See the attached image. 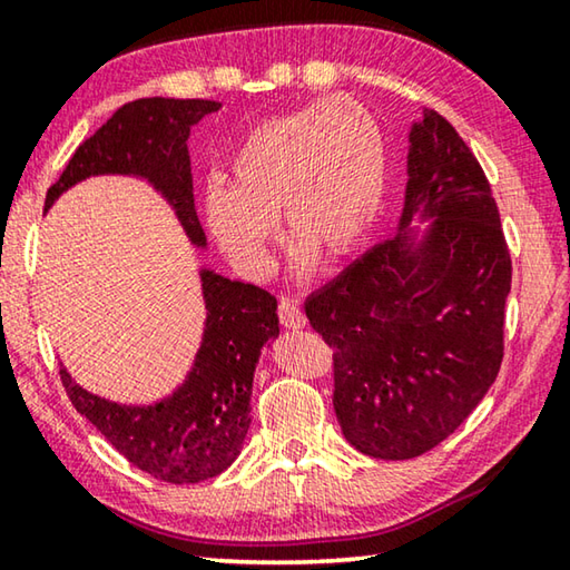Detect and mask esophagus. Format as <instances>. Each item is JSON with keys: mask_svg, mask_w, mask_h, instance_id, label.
Returning <instances> with one entry per match:
<instances>
[{"mask_svg": "<svg viewBox=\"0 0 570 570\" xmlns=\"http://www.w3.org/2000/svg\"><path fill=\"white\" fill-rule=\"evenodd\" d=\"M278 320L286 326V330H304L306 316L294 298H282L278 302Z\"/></svg>", "mask_w": 570, "mask_h": 570, "instance_id": "1", "label": "esophagus"}]
</instances>
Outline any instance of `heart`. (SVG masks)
Wrapping results in <instances>:
<instances>
[{
  "label": "heart",
  "instance_id": "1",
  "mask_svg": "<svg viewBox=\"0 0 570 570\" xmlns=\"http://www.w3.org/2000/svg\"><path fill=\"white\" fill-rule=\"evenodd\" d=\"M387 146L374 115L352 98H332L250 128L228 158L226 183L200 204L208 236L248 278L272 268L278 216L296 244V272L320 254L344 262L370 238L387 193Z\"/></svg>",
  "mask_w": 570,
  "mask_h": 570
}]
</instances>
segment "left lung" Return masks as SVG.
<instances>
[{"label": "left lung", "mask_w": 570, "mask_h": 570, "mask_svg": "<svg viewBox=\"0 0 570 570\" xmlns=\"http://www.w3.org/2000/svg\"><path fill=\"white\" fill-rule=\"evenodd\" d=\"M407 138L397 234L304 306L334 352L344 438L380 460L440 445L485 397L513 274L490 183L458 130L422 108Z\"/></svg>", "instance_id": "obj_1"}]
</instances>
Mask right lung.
I'll use <instances>...</instances> for the list:
<instances>
[{
    "instance_id": "obj_1",
    "label": "right lung",
    "mask_w": 570,
    "mask_h": 570,
    "mask_svg": "<svg viewBox=\"0 0 570 570\" xmlns=\"http://www.w3.org/2000/svg\"><path fill=\"white\" fill-rule=\"evenodd\" d=\"M216 100L142 98L122 105L75 150L60 180L47 190L45 210L62 193L95 176H130L166 198L196 248L206 234L193 204L188 135ZM204 336L176 390L150 404H120L80 387L60 370L77 412L98 428L120 455L148 475L173 485L216 478L244 448L250 424V390L264 344L278 336L276 298L262 286L236 282L204 266Z\"/></svg>"
}]
</instances>
